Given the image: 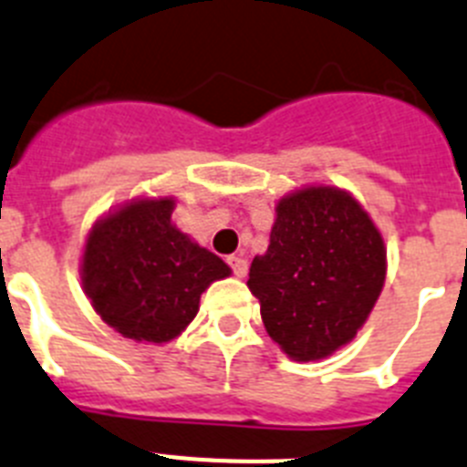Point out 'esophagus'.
<instances>
[{"instance_id": "1", "label": "esophagus", "mask_w": 467, "mask_h": 467, "mask_svg": "<svg viewBox=\"0 0 467 467\" xmlns=\"http://www.w3.org/2000/svg\"><path fill=\"white\" fill-rule=\"evenodd\" d=\"M228 263H230V267H233L234 277H246V273H249V265H246L244 258L230 256V258H228Z\"/></svg>"}]
</instances>
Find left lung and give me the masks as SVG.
<instances>
[{"label":"left lung","mask_w":467,"mask_h":467,"mask_svg":"<svg viewBox=\"0 0 467 467\" xmlns=\"http://www.w3.org/2000/svg\"><path fill=\"white\" fill-rule=\"evenodd\" d=\"M246 286L267 336L296 362H317L362 329L385 284L383 234L362 204L334 185L284 194Z\"/></svg>","instance_id":"left-lung-1"}]
</instances>
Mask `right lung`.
Listing matches in <instances>:
<instances>
[{"mask_svg": "<svg viewBox=\"0 0 467 467\" xmlns=\"http://www.w3.org/2000/svg\"><path fill=\"white\" fill-rule=\"evenodd\" d=\"M173 197H136L93 223L84 242V294L108 327L138 343H169L188 329L228 263L173 225Z\"/></svg>", "mask_w": 467, "mask_h": 467, "instance_id": "1", "label": "right lung"}]
</instances>
